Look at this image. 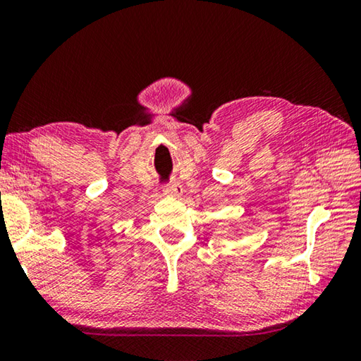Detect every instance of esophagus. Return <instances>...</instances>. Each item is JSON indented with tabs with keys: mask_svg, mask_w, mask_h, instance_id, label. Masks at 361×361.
Masks as SVG:
<instances>
[{
	"mask_svg": "<svg viewBox=\"0 0 361 361\" xmlns=\"http://www.w3.org/2000/svg\"><path fill=\"white\" fill-rule=\"evenodd\" d=\"M164 192L167 195H172V197H178V195H181L183 192V188L181 185H178V183H172V185L164 186Z\"/></svg>",
	"mask_w": 361,
	"mask_h": 361,
	"instance_id": "1",
	"label": "esophagus"
}]
</instances>
